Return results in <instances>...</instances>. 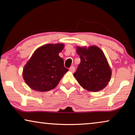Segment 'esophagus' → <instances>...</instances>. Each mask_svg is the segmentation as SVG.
<instances>
[{"label": "esophagus", "mask_w": 135, "mask_h": 135, "mask_svg": "<svg viewBox=\"0 0 135 135\" xmlns=\"http://www.w3.org/2000/svg\"><path fill=\"white\" fill-rule=\"evenodd\" d=\"M70 71H71V72H74L75 71V67L73 66H71L70 68L69 69Z\"/></svg>", "instance_id": "esophagus-1"}]
</instances>
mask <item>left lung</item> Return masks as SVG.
I'll return each instance as SVG.
<instances>
[{"label":"left lung","instance_id":"8db88e82","mask_svg":"<svg viewBox=\"0 0 135 135\" xmlns=\"http://www.w3.org/2000/svg\"><path fill=\"white\" fill-rule=\"evenodd\" d=\"M76 48L81 62L73 76L88 91L103 89L110 81L112 70L103 51L97 46Z\"/></svg>","mask_w":135,"mask_h":135}]
</instances>
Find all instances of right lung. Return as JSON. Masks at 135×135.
I'll use <instances>...</instances> for the list:
<instances>
[{
    "instance_id": "add662e5",
    "label": "right lung",
    "mask_w": 135,
    "mask_h": 135,
    "mask_svg": "<svg viewBox=\"0 0 135 135\" xmlns=\"http://www.w3.org/2000/svg\"><path fill=\"white\" fill-rule=\"evenodd\" d=\"M64 44H47L38 48L24 66L23 77L32 90L47 91L55 88L69 71L59 54Z\"/></svg>"
}]
</instances>
